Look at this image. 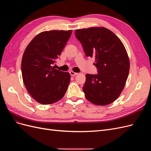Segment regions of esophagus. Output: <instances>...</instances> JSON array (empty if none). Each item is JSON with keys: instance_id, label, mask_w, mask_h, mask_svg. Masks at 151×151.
<instances>
[{"instance_id": "34e87169", "label": "esophagus", "mask_w": 151, "mask_h": 151, "mask_svg": "<svg viewBox=\"0 0 151 151\" xmlns=\"http://www.w3.org/2000/svg\"><path fill=\"white\" fill-rule=\"evenodd\" d=\"M69 73H70V76H76V75L78 74V73L74 72H73V71H70Z\"/></svg>"}]
</instances>
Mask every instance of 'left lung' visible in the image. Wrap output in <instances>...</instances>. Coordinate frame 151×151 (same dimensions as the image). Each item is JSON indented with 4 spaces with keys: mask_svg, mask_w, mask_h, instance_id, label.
<instances>
[{
    "mask_svg": "<svg viewBox=\"0 0 151 151\" xmlns=\"http://www.w3.org/2000/svg\"><path fill=\"white\" fill-rule=\"evenodd\" d=\"M76 38L86 56L94 57L97 74H86L83 89L86 99L107 105L120 95L129 76L130 62L124 45L112 31L103 27L77 29Z\"/></svg>",
    "mask_w": 151,
    "mask_h": 151,
    "instance_id": "1",
    "label": "left lung"
}]
</instances>
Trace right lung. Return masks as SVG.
<instances>
[{
    "mask_svg": "<svg viewBox=\"0 0 151 151\" xmlns=\"http://www.w3.org/2000/svg\"><path fill=\"white\" fill-rule=\"evenodd\" d=\"M72 30L43 31L26 47L22 58V79L27 91L36 101L50 104L61 99L70 83L68 72L53 67L60 55Z\"/></svg>",
    "mask_w": 151,
    "mask_h": 151,
    "instance_id": "1",
    "label": "right lung"
}]
</instances>
